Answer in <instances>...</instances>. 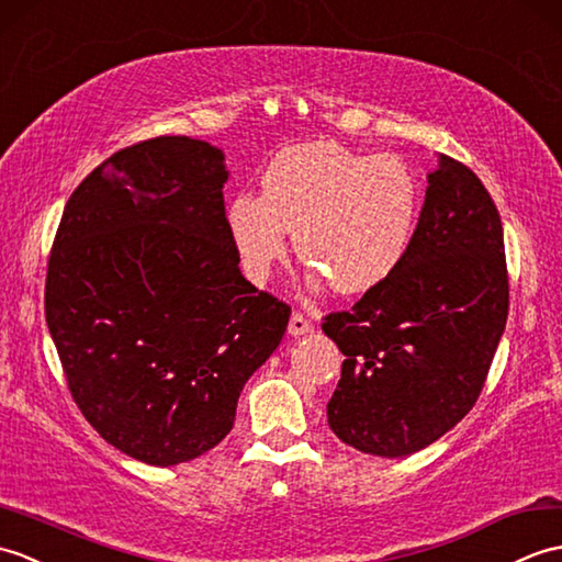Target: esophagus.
I'll use <instances>...</instances> for the list:
<instances>
[{
  "label": "esophagus",
  "mask_w": 562,
  "mask_h": 562,
  "mask_svg": "<svg viewBox=\"0 0 562 562\" xmlns=\"http://www.w3.org/2000/svg\"><path fill=\"white\" fill-rule=\"evenodd\" d=\"M307 331H313V324H310V319L303 317L301 313H293L291 322H289V334L291 336H303Z\"/></svg>",
  "instance_id": "obj_1"
}]
</instances>
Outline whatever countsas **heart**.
<instances>
[{
    "instance_id": "b5f03b06",
    "label": "heart",
    "mask_w": 562,
    "mask_h": 562,
    "mask_svg": "<svg viewBox=\"0 0 562 562\" xmlns=\"http://www.w3.org/2000/svg\"><path fill=\"white\" fill-rule=\"evenodd\" d=\"M416 176L396 156H363L331 142L289 146L261 178V196L238 194L226 223L245 277L255 283L295 249L307 283L358 295L406 259L418 223Z\"/></svg>"
}]
</instances>
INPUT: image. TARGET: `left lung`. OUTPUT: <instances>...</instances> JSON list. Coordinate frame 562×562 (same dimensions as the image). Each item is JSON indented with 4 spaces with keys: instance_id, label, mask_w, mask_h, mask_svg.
Returning a JSON list of instances; mask_svg holds the SVG:
<instances>
[{
    "instance_id": "obj_1",
    "label": "left lung",
    "mask_w": 562,
    "mask_h": 562,
    "mask_svg": "<svg viewBox=\"0 0 562 562\" xmlns=\"http://www.w3.org/2000/svg\"><path fill=\"white\" fill-rule=\"evenodd\" d=\"M501 214L483 182L438 154L406 259L322 329L346 356L327 404L341 442L406 457L476 404L507 322Z\"/></svg>"
}]
</instances>
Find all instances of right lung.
Returning <instances> with one entry per match:
<instances>
[{"instance_id": "1", "label": "right lung", "mask_w": 562, "mask_h": 562, "mask_svg": "<svg viewBox=\"0 0 562 562\" xmlns=\"http://www.w3.org/2000/svg\"><path fill=\"white\" fill-rule=\"evenodd\" d=\"M226 154L158 136L112 154L65 206L45 317L74 402L101 438L151 467L226 438L245 382L291 310L238 269Z\"/></svg>"}]
</instances>
